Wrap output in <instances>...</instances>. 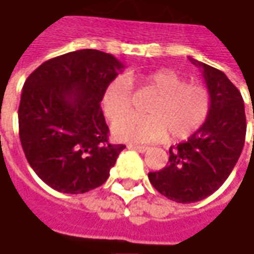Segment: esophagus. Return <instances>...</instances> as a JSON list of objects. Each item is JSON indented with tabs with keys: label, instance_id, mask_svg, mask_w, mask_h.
<instances>
[{
	"label": "esophagus",
	"instance_id": "obj_1",
	"mask_svg": "<svg viewBox=\"0 0 254 254\" xmlns=\"http://www.w3.org/2000/svg\"><path fill=\"white\" fill-rule=\"evenodd\" d=\"M128 147H129V149H132V150H136V151H139V153H145V151H147V150H149V147H147V146L129 145Z\"/></svg>",
	"mask_w": 254,
	"mask_h": 254
}]
</instances>
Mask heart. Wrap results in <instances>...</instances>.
<instances>
[{
	"label": "heart",
	"mask_w": 254,
	"mask_h": 254,
	"mask_svg": "<svg viewBox=\"0 0 254 254\" xmlns=\"http://www.w3.org/2000/svg\"><path fill=\"white\" fill-rule=\"evenodd\" d=\"M131 84L154 93V97L146 105L147 115H129L115 123L112 132L116 139L154 142L168 134L169 140H183L201 128L210 116L212 97L204 85L187 82L172 68H160L139 77L112 79L101 99L108 119H119L129 111Z\"/></svg>",
	"instance_id": "heart-1"
}]
</instances>
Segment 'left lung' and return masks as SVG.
Wrapping results in <instances>:
<instances>
[{
  "label": "left lung",
  "mask_w": 254,
  "mask_h": 254,
  "mask_svg": "<svg viewBox=\"0 0 254 254\" xmlns=\"http://www.w3.org/2000/svg\"><path fill=\"white\" fill-rule=\"evenodd\" d=\"M190 61L200 68L210 90V116L187 142L170 147L168 166L149 173L151 186L177 203H195L212 195L236 166L246 135L240 90L221 70Z\"/></svg>",
  "instance_id": "8db88e82"
}]
</instances>
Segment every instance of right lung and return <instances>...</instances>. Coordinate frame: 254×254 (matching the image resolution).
Here are the masks:
<instances>
[{
    "label": "right lung",
    "mask_w": 254,
    "mask_h": 254,
    "mask_svg": "<svg viewBox=\"0 0 254 254\" xmlns=\"http://www.w3.org/2000/svg\"><path fill=\"white\" fill-rule=\"evenodd\" d=\"M123 67L111 54L85 49L46 61L24 82L18 135L31 168L53 190L85 193L109 177L126 146L109 143L100 103Z\"/></svg>",
    "instance_id": "add662e5"
}]
</instances>
